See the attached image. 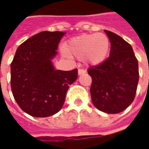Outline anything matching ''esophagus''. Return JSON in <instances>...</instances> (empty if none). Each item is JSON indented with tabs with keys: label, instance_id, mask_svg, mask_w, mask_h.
<instances>
[{
	"label": "esophagus",
	"instance_id": "obj_1",
	"mask_svg": "<svg viewBox=\"0 0 149 149\" xmlns=\"http://www.w3.org/2000/svg\"><path fill=\"white\" fill-rule=\"evenodd\" d=\"M85 72H86V71L84 70V69H81V68H79V69H78V75H79V76H80V75L84 74Z\"/></svg>",
	"mask_w": 149,
	"mask_h": 149
}]
</instances>
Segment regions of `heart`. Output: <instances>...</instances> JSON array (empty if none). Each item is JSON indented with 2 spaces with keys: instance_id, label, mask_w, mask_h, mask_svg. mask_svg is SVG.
<instances>
[{
  "instance_id": "1",
  "label": "heart",
  "mask_w": 149,
  "mask_h": 149,
  "mask_svg": "<svg viewBox=\"0 0 149 149\" xmlns=\"http://www.w3.org/2000/svg\"><path fill=\"white\" fill-rule=\"evenodd\" d=\"M65 52L88 65L102 64L109 55L110 41L104 33L84 34L69 40L65 47Z\"/></svg>"
}]
</instances>
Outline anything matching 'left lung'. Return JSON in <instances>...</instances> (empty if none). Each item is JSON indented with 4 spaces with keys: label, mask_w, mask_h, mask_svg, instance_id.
<instances>
[{
    "label": "left lung",
    "mask_w": 149,
    "mask_h": 149,
    "mask_svg": "<svg viewBox=\"0 0 149 149\" xmlns=\"http://www.w3.org/2000/svg\"><path fill=\"white\" fill-rule=\"evenodd\" d=\"M111 43L109 57L88 73L93 79L92 101L97 109L116 114L134 100L139 81L138 61L132 46L116 33L104 30Z\"/></svg>",
    "instance_id": "1"
}]
</instances>
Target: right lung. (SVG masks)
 Masks as SVG:
<instances>
[{"label":"right lung","instance_id":"right-lung-1","mask_svg":"<svg viewBox=\"0 0 149 149\" xmlns=\"http://www.w3.org/2000/svg\"><path fill=\"white\" fill-rule=\"evenodd\" d=\"M66 33L44 31L18 47L11 63V88L18 105L35 117H47L61 109L77 69L56 70L52 61Z\"/></svg>","mask_w":149,"mask_h":149}]
</instances>
